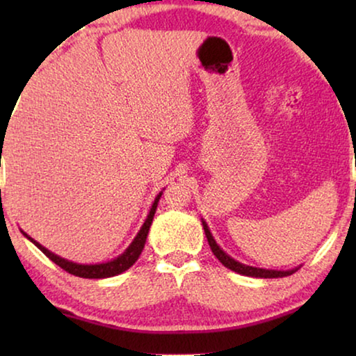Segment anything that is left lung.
Listing matches in <instances>:
<instances>
[{
	"label": "left lung",
	"instance_id": "8db88e82",
	"mask_svg": "<svg viewBox=\"0 0 356 356\" xmlns=\"http://www.w3.org/2000/svg\"><path fill=\"white\" fill-rule=\"evenodd\" d=\"M204 225V232H206V236H207V241H209V246H211V250L213 254L218 261L222 262L223 266L228 267L230 270H235L238 274L241 275H250V277H259V279H277V277H286V275H291L295 270H269V269H259V267H251V266H246V264H240V262L232 259L230 256L227 254V252H223L220 250V246L217 245L216 240H213V236L211 235V232H209V228L206 223L202 222Z\"/></svg>",
	"mask_w": 356,
	"mask_h": 356
}]
</instances>
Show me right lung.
<instances>
[{"label": "right lung", "mask_w": 356, "mask_h": 356, "mask_svg": "<svg viewBox=\"0 0 356 356\" xmlns=\"http://www.w3.org/2000/svg\"><path fill=\"white\" fill-rule=\"evenodd\" d=\"M162 196V193L159 194L157 197H155V201L152 204V209H150L147 218H145L143 228H140L138 236L134 238V241L131 243L128 250H126L123 254L116 257V259L110 261V262H104V264H90V266H84V264H76V262H70L66 259H63V257L53 254L51 251H48L47 248H43L40 243H37L35 240H32L31 236H27L29 240H31L33 245H35L38 250H40L43 254H45L48 259H51L55 262L56 266H60L63 270L70 272L71 275H76V277H82V279H105V277H113V275H118L121 272L128 270L131 266L134 264L136 261L139 259L140 252L144 250V245H145V240H147V233H149V228L152 225V220H154V213H155V209H157V204H159V199Z\"/></svg>", "instance_id": "1"}]
</instances>
